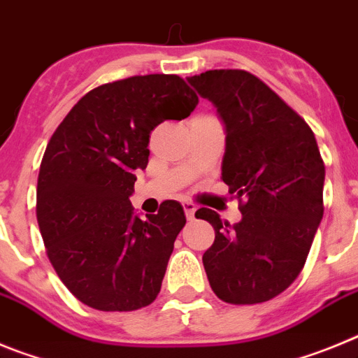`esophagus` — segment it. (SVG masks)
Instances as JSON below:
<instances>
[{"label": "esophagus", "instance_id": "1", "mask_svg": "<svg viewBox=\"0 0 358 358\" xmlns=\"http://www.w3.org/2000/svg\"><path fill=\"white\" fill-rule=\"evenodd\" d=\"M182 208H185V215L188 220H192V218L195 217V211H197V208L192 204V202H182Z\"/></svg>", "mask_w": 358, "mask_h": 358}]
</instances>
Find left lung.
<instances>
[{
	"instance_id": "left-lung-1",
	"label": "left lung",
	"mask_w": 358,
	"mask_h": 358,
	"mask_svg": "<svg viewBox=\"0 0 358 358\" xmlns=\"http://www.w3.org/2000/svg\"><path fill=\"white\" fill-rule=\"evenodd\" d=\"M189 85L217 109L226 131L222 181L240 199L242 220L197 210L215 242L202 264L222 301L255 305L299 276L322 218L324 163L305 120L267 84L242 69H210Z\"/></svg>"
}]
</instances>
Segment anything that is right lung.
I'll list each match as a JSON object with an SVG mask.
<instances>
[{"instance_id":"obj_1","label":"right lung","mask_w":358,"mask_h":358,"mask_svg":"<svg viewBox=\"0 0 358 358\" xmlns=\"http://www.w3.org/2000/svg\"><path fill=\"white\" fill-rule=\"evenodd\" d=\"M197 103L177 75L123 78L82 96L53 132L37 179V222L55 273L84 305L131 312L159 294L185 210L164 201L141 218L129 197L147 169L150 132L188 118Z\"/></svg>"}]
</instances>
